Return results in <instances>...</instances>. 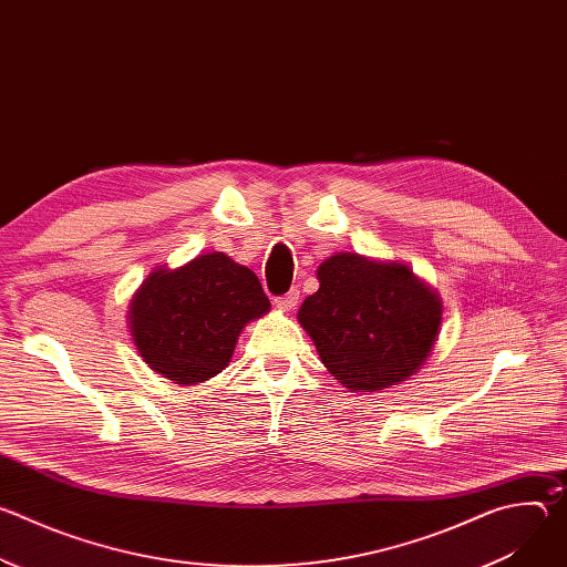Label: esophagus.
<instances>
[{
    "instance_id": "1",
    "label": "esophagus",
    "mask_w": 567,
    "mask_h": 567,
    "mask_svg": "<svg viewBox=\"0 0 567 567\" xmlns=\"http://www.w3.org/2000/svg\"><path fill=\"white\" fill-rule=\"evenodd\" d=\"M298 296H300V291H298V289H291V291H287L285 296L274 298V302H276V307L282 309V311H291V309L296 307V302H298Z\"/></svg>"
}]
</instances>
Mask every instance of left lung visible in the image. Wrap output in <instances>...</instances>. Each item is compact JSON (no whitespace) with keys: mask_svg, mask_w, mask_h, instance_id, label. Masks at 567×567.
I'll use <instances>...</instances> for the list:
<instances>
[{"mask_svg":"<svg viewBox=\"0 0 567 567\" xmlns=\"http://www.w3.org/2000/svg\"><path fill=\"white\" fill-rule=\"evenodd\" d=\"M318 280L298 320L346 388L381 390L420 370L440 330L442 302L409 267L339 254L318 267Z\"/></svg>","mask_w":567,"mask_h":567,"instance_id":"1","label":"left lung"}]
</instances>
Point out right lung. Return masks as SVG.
Wrapping results in <instances>:
<instances>
[{
	"label": "right lung",
	"mask_w": 567,
	"mask_h": 567,
	"mask_svg": "<svg viewBox=\"0 0 567 567\" xmlns=\"http://www.w3.org/2000/svg\"><path fill=\"white\" fill-rule=\"evenodd\" d=\"M271 307L258 276L224 254L156 269L136 291L130 330L145 363L177 383L219 374L249 320Z\"/></svg>",
	"instance_id": "obj_1"
}]
</instances>
